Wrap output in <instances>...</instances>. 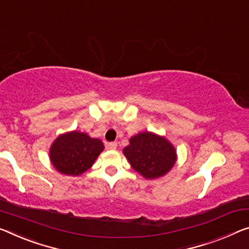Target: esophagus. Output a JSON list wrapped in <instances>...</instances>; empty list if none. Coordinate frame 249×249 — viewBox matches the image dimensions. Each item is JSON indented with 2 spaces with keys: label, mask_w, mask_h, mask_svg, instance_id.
<instances>
[{
  "label": "esophagus",
  "mask_w": 249,
  "mask_h": 249,
  "mask_svg": "<svg viewBox=\"0 0 249 249\" xmlns=\"http://www.w3.org/2000/svg\"><path fill=\"white\" fill-rule=\"evenodd\" d=\"M108 149H110V150H116L117 147H118V143L117 142H110L108 143Z\"/></svg>",
  "instance_id": "1"
}]
</instances>
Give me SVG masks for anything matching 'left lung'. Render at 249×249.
Returning <instances> with one entry per match:
<instances>
[{
	"label": "left lung",
	"instance_id": "obj_1",
	"mask_svg": "<svg viewBox=\"0 0 249 249\" xmlns=\"http://www.w3.org/2000/svg\"><path fill=\"white\" fill-rule=\"evenodd\" d=\"M122 152L132 169L149 180L166 176L178 157L175 146L166 137L151 131L132 136Z\"/></svg>",
	"mask_w": 249,
	"mask_h": 249
}]
</instances>
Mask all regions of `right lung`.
<instances>
[{"label":"right lung","mask_w":249,"mask_h":249,"mask_svg":"<svg viewBox=\"0 0 249 249\" xmlns=\"http://www.w3.org/2000/svg\"><path fill=\"white\" fill-rule=\"evenodd\" d=\"M103 149L100 139L72 130L56 137L50 147L49 158L58 173L80 176L92 167Z\"/></svg>","instance_id":"1"}]
</instances>
